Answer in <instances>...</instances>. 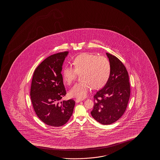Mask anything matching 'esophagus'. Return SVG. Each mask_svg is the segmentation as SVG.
<instances>
[{
	"label": "esophagus",
	"mask_w": 160,
	"mask_h": 160,
	"mask_svg": "<svg viewBox=\"0 0 160 160\" xmlns=\"http://www.w3.org/2000/svg\"><path fill=\"white\" fill-rule=\"evenodd\" d=\"M75 101H76V102H77V103H79V102H80L82 101V99H80L77 98V99L75 100Z\"/></svg>",
	"instance_id": "obj_1"
}]
</instances>
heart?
<instances>
[{
  "instance_id": "obj_1",
  "label": "heart",
  "mask_w": 160,
  "mask_h": 160,
  "mask_svg": "<svg viewBox=\"0 0 160 160\" xmlns=\"http://www.w3.org/2000/svg\"><path fill=\"white\" fill-rule=\"evenodd\" d=\"M74 68L66 66L62 72L63 81L70 85L75 80L77 75H80L81 82L76 83L70 89L71 97L85 98L92 86L94 89L103 87L107 82L110 74V63L106 57L97 56L90 53H83L75 58Z\"/></svg>"
}]
</instances>
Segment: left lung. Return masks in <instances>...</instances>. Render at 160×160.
Masks as SVG:
<instances>
[{
    "instance_id": "left-lung-1",
    "label": "left lung",
    "mask_w": 160,
    "mask_h": 160,
    "mask_svg": "<svg viewBox=\"0 0 160 160\" xmlns=\"http://www.w3.org/2000/svg\"><path fill=\"white\" fill-rule=\"evenodd\" d=\"M110 63V74L105 86L94 96L92 117L102 125L118 120L126 109L130 97V84L127 69L115 56L106 53Z\"/></svg>"
}]
</instances>
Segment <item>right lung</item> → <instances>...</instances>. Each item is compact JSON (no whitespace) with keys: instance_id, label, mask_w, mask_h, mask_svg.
<instances>
[{"instance_id":"add662e5","label":"right lung","mask_w":160,"mask_h":160,"mask_svg":"<svg viewBox=\"0 0 160 160\" xmlns=\"http://www.w3.org/2000/svg\"><path fill=\"white\" fill-rule=\"evenodd\" d=\"M68 51L57 53L44 59L33 74L31 101L38 117L46 125L59 127L72 115L75 102L72 99L60 102L66 91L61 74Z\"/></svg>"}]
</instances>
